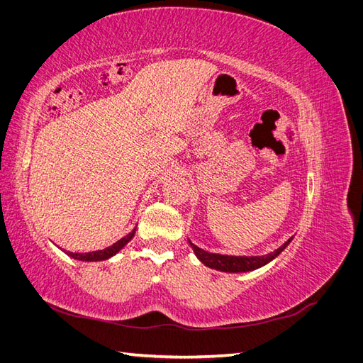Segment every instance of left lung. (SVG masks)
<instances>
[{
    "instance_id": "8db88e82",
    "label": "left lung",
    "mask_w": 363,
    "mask_h": 363,
    "mask_svg": "<svg viewBox=\"0 0 363 363\" xmlns=\"http://www.w3.org/2000/svg\"><path fill=\"white\" fill-rule=\"evenodd\" d=\"M294 238H289L286 242H284L280 248L274 250L272 252H268V255L263 256H227V255H216V252H208L200 247H196L189 240V244L195 252V256L199 257L206 267L218 269L223 272H247L257 269L263 265H267L271 260L276 259L280 252L289 245V242Z\"/></svg>"
}]
</instances>
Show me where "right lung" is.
<instances>
[{
	"label": "right lung",
	"instance_id": "1",
	"mask_svg": "<svg viewBox=\"0 0 363 363\" xmlns=\"http://www.w3.org/2000/svg\"><path fill=\"white\" fill-rule=\"evenodd\" d=\"M135 233H136V227H135L133 230H131V232H130L127 236H124L123 239H119L118 242H115L113 245L107 247V248H104V250H98V251H92V252H72V251H65V252H67V255H68L69 257H74V259H77V260H83V262L106 260V259H108V257L115 256L118 251L123 250V248L130 242V240L133 239Z\"/></svg>",
	"mask_w": 363,
	"mask_h": 363
}]
</instances>
